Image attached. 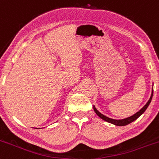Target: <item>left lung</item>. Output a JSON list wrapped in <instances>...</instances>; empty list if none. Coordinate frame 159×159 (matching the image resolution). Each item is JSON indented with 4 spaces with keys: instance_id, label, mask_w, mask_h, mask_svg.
Instances as JSON below:
<instances>
[{
    "instance_id": "left-lung-1",
    "label": "left lung",
    "mask_w": 159,
    "mask_h": 159,
    "mask_svg": "<svg viewBox=\"0 0 159 159\" xmlns=\"http://www.w3.org/2000/svg\"><path fill=\"white\" fill-rule=\"evenodd\" d=\"M152 96H153V90H152V95H151L150 99L148 100V101L147 102V103H146V104L144 105V106L143 107L141 108V109L138 112H137L136 114H134V115L131 116V117H127V118H125V119H122V120H115V119H112V118H110V117H106V116H104L103 114H102L101 113L99 112V111L96 109V107L94 106H93V110H94V111H95L96 114H97V115L100 117V118L103 119V120H105V121L109 122V123L113 124V125H117V126H125V125H129V124H131V122H133L134 120H135L136 119H138V117H139L140 116H141V114H142L143 113L146 111V109H147L148 107L149 104H150L151 101H152Z\"/></svg>"
}]
</instances>
